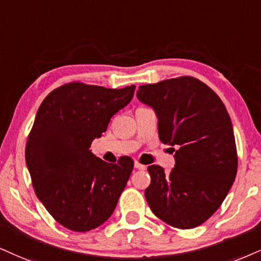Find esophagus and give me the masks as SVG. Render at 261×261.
<instances>
[{
	"label": "esophagus",
	"instance_id": "obj_1",
	"mask_svg": "<svg viewBox=\"0 0 261 261\" xmlns=\"http://www.w3.org/2000/svg\"><path fill=\"white\" fill-rule=\"evenodd\" d=\"M134 167H136L137 169H145L146 168V166H144V165H141V163H139L138 162V161H136V162H134Z\"/></svg>",
	"mask_w": 261,
	"mask_h": 261
}]
</instances>
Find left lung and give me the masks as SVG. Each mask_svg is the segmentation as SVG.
Returning <instances> with one entry per match:
<instances>
[{"mask_svg":"<svg viewBox=\"0 0 261 261\" xmlns=\"http://www.w3.org/2000/svg\"><path fill=\"white\" fill-rule=\"evenodd\" d=\"M137 96L155 110L160 140L179 147L169 173L147 167V203L170 226H199L220 207L236 178L239 160L226 108L214 91L190 76L140 86Z\"/></svg>","mask_w":261,"mask_h":261,"instance_id":"8db88e82","label":"left lung"}]
</instances>
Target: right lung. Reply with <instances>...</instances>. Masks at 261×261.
<instances>
[{"label":"right lung","instance_id":"add662e5","mask_svg":"<svg viewBox=\"0 0 261 261\" xmlns=\"http://www.w3.org/2000/svg\"><path fill=\"white\" fill-rule=\"evenodd\" d=\"M134 91V85L111 89L71 82L50 92L38 108L25 160L37 198L66 229L86 232L114 213L134 162L122 156L108 163L89 147Z\"/></svg>","mask_w":261,"mask_h":261}]
</instances>
